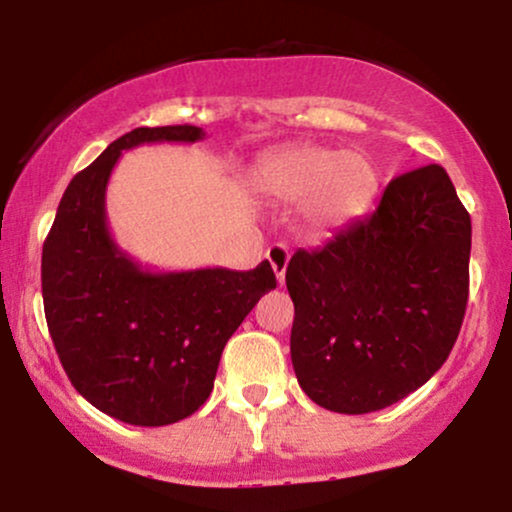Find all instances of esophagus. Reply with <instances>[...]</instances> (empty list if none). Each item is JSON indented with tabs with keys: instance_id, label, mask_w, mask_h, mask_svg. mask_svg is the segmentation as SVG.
I'll return each mask as SVG.
<instances>
[{
	"instance_id": "34e87169",
	"label": "esophagus",
	"mask_w": 512,
	"mask_h": 512,
	"mask_svg": "<svg viewBox=\"0 0 512 512\" xmlns=\"http://www.w3.org/2000/svg\"><path fill=\"white\" fill-rule=\"evenodd\" d=\"M267 260H269V264H272V269H274V274H276V281H279V284L284 286L286 267H289V260H291L289 248H286V245H281V243L272 245V248L267 250Z\"/></svg>"
}]
</instances>
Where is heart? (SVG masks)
<instances>
[{
  "instance_id": "1",
  "label": "heart",
  "mask_w": 512,
  "mask_h": 512,
  "mask_svg": "<svg viewBox=\"0 0 512 512\" xmlns=\"http://www.w3.org/2000/svg\"><path fill=\"white\" fill-rule=\"evenodd\" d=\"M255 185L276 202H301L310 233H332L366 214L378 192V170L361 151L303 144L264 158Z\"/></svg>"
}]
</instances>
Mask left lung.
<instances>
[{
    "instance_id": "1",
    "label": "left lung",
    "mask_w": 512,
    "mask_h": 512,
    "mask_svg": "<svg viewBox=\"0 0 512 512\" xmlns=\"http://www.w3.org/2000/svg\"><path fill=\"white\" fill-rule=\"evenodd\" d=\"M472 221L438 163L385 187L378 209L286 267L296 317L291 361L303 392L339 414H370L443 366L469 296Z\"/></svg>"
}]
</instances>
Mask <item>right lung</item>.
<instances>
[{
  "label": "right lung",
  "instance_id": "1",
  "mask_svg": "<svg viewBox=\"0 0 512 512\" xmlns=\"http://www.w3.org/2000/svg\"><path fill=\"white\" fill-rule=\"evenodd\" d=\"M199 139L195 125L122 134L69 182L43 245L45 320L64 373L93 407L132 426L195 414L214 390L223 346L276 289L267 260L250 272H154L115 243L105 190L122 151Z\"/></svg>",
  "mask_w": 512,
  "mask_h": 512
}]
</instances>
